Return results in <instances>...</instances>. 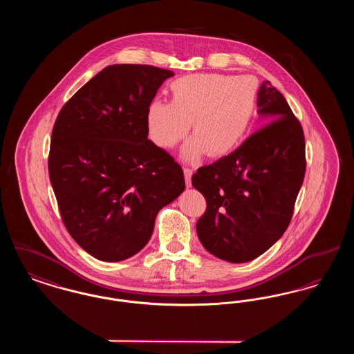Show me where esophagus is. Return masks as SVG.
Segmentation results:
<instances>
[{
	"label": "esophagus",
	"mask_w": 354,
	"mask_h": 354,
	"mask_svg": "<svg viewBox=\"0 0 354 354\" xmlns=\"http://www.w3.org/2000/svg\"><path fill=\"white\" fill-rule=\"evenodd\" d=\"M183 171H185V185L189 188L192 185H191V178H192L194 171H192V169H189V167H185Z\"/></svg>",
	"instance_id": "obj_1"
}]
</instances>
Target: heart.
<instances>
[{"instance_id": "obj_1", "label": "heart", "mask_w": 354, "mask_h": 354, "mask_svg": "<svg viewBox=\"0 0 354 354\" xmlns=\"http://www.w3.org/2000/svg\"><path fill=\"white\" fill-rule=\"evenodd\" d=\"M171 102L152 101L147 127L152 140L171 149L185 138L191 123L192 138L182 156L196 160L204 152L220 158L241 143L252 120L257 82L250 75L189 74L171 86Z\"/></svg>"}]
</instances>
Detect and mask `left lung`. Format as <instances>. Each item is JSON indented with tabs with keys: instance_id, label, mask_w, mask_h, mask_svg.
<instances>
[{
	"instance_id": "obj_1",
	"label": "left lung",
	"mask_w": 354,
	"mask_h": 354,
	"mask_svg": "<svg viewBox=\"0 0 354 354\" xmlns=\"http://www.w3.org/2000/svg\"><path fill=\"white\" fill-rule=\"evenodd\" d=\"M264 125L237 150L192 176L207 209L196 223L203 247L228 263H247L283 236L305 175L300 122L283 94L264 81L257 94Z\"/></svg>"
}]
</instances>
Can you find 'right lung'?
Wrapping results in <instances>:
<instances>
[{
    "label": "right lung",
    "instance_id": "1",
    "mask_svg": "<svg viewBox=\"0 0 354 354\" xmlns=\"http://www.w3.org/2000/svg\"><path fill=\"white\" fill-rule=\"evenodd\" d=\"M171 70L111 65L62 107L49 176L68 234L102 261H122L150 240L158 212L185 191L182 167L147 138V109Z\"/></svg>",
    "mask_w": 354,
    "mask_h": 354
}]
</instances>
